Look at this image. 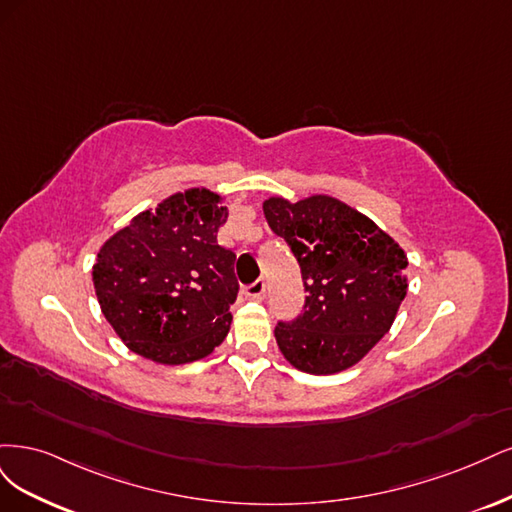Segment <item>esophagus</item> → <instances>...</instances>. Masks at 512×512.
Returning <instances> with one entry per match:
<instances>
[{
    "label": "esophagus",
    "instance_id": "obj_1",
    "mask_svg": "<svg viewBox=\"0 0 512 512\" xmlns=\"http://www.w3.org/2000/svg\"><path fill=\"white\" fill-rule=\"evenodd\" d=\"M263 293H266V280H263V278H257L255 283L244 287V295H246V298H251V300H261Z\"/></svg>",
    "mask_w": 512,
    "mask_h": 512
}]
</instances>
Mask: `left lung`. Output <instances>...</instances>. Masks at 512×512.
<instances>
[{"mask_svg":"<svg viewBox=\"0 0 512 512\" xmlns=\"http://www.w3.org/2000/svg\"><path fill=\"white\" fill-rule=\"evenodd\" d=\"M272 232L300 263L304 308L274 336L291 366L308 374L351 368L381 340L406 298L408 259L364 214L329 195L263 202Z\"/></svg>","mask_w":512,"mask_h":512,"instance_id":"8db88e82","label":"left lung"}]
</instances>
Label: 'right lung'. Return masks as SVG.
<instances>
[{"label":"right lung","mask_w":512,"mask_h":512,"mask_svg":"<svg viewBox=\"0 0 512 512\" xmlns=\"http://www.w3.org/2000/svg\"><path fill=\"white\" fill-rule=\"evenodd\" d=\"M221 197L189 189L144 210L97 253L93 285L104 317L131 351L189 364L219 346L236 302V253L217 242Z\"/></svg>","instance_id":"right-lung-1"}]
</instances>
